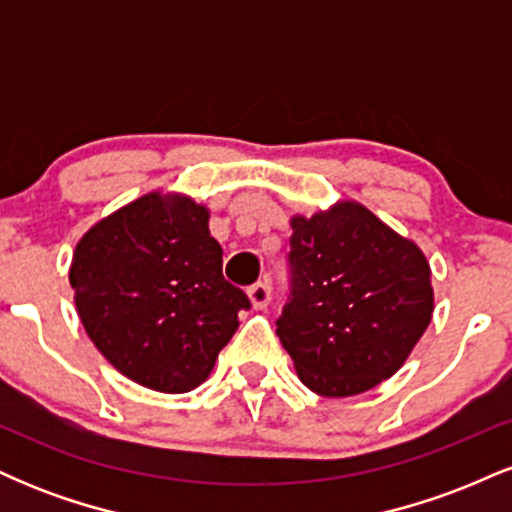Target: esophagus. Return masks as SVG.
Instances as JSON below:
<instances>
[{
    "label": "esophagus",
    "mask_w": 512,
    "mask_h": 512,
    "mask_svg": "<svg viewBox=\"0 0 512 512\" xmlns=\"http://www.w3.org/2000/svg\"><path fill=\"white\" fill-rule=\"evenodd\" d=\"M248 296H250L252 308L257 310L267 308L269 301H272V286H269L267 281H257V284H252L248 289Z\"/></svg>",
    "instance_id": "34e87169"
}]
</instances>
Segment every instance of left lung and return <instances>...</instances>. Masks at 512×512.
<instances>
[{
    "label": "left lung",
    "instance_id": "obj_1",
    "mask_svg": "<svg viewBox=\"0 0 512 512\" xmlns=\"http://www.w3.org/2000/svg\"><path fill=\"white\" fill-rule=\"evenodd\" d=\"M289 298L276 334L322 397L361 395L395 375L433 315L424 252L375 214L342 202L291 221Z\"/></svg>",
    "mask_w": 512,
    "mask_h": 512
}]
</instances>
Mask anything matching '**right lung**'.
I'll use <instances>...</instances> for the list:
<instances>
[{"mask_svg": "<svg viewBox=\"0 0 512 512\" xmlns=\"http://www.w3.org/2000/svg\"><path fill=\"white\" fill-rule=\"evenodd\" d=\"M221 267L209 211L151 192L79 240L69 281L98 351L134 383L178 395L207 380L250 310Z\"/></svg>", "mask_w": 512, "mask_h": 512, "instance_id": "1", "label": "right lung"}]
</instances>
